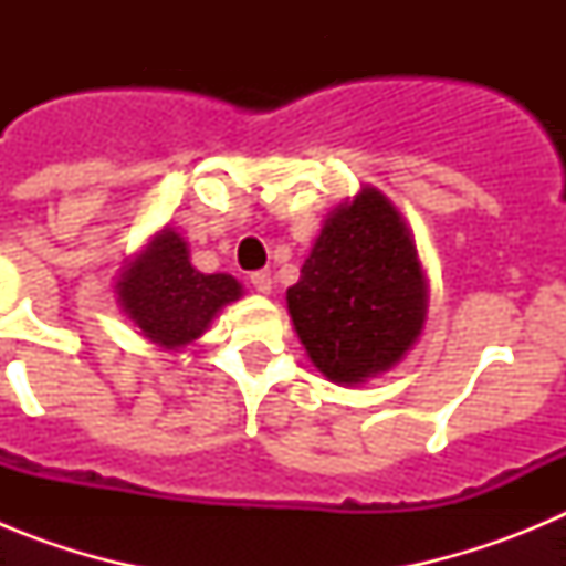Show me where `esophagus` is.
Instances as JSON below:
<instances>
[{
	"mask_svg": "<svg viewBox=\"0 0 566 566\" xmlns=\"http://www.w3.org/2000/svg\"><path fill=\"white\" fill-rule=\"evenodd\" d=\"M249 280H252V289H254V292H260V294H269V292H272V283H274V280H272V272H266V269H263V272H254Z\"/></svg>",
	"mask_w": 566,
	"mask_h": 566,
	"instance_id": "34e87169",
	"label": "esophagus"
}]
</instances>
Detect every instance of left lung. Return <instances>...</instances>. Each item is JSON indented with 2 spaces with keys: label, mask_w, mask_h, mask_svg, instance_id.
<instances>
[{
  "label": "left lung",
  "mask_w": 566,
  "mask_h": 566,
  "mask_svg": "<svg viewBox=\"0 0 566 566\" xmlns=\"http://www.w3.org/2000/svg\"><path fill=\"white\" fill-rule=\"evenodd\" d=\"M286 303L308 359L332 382L357 385L394 368L428 314V280L402 212L374 187L339 203Z\"/></svg>",
  "instance_id": "obj_1"
}]
</instances>
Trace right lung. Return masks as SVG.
<instances>
[{
  "label": "right lung",
  "mask_w": 566,
  "mask_h": 566,
  "mask_svg": "<svg viewBox=\"0 0 566 566\" xmlns=\"http://www.w3.org/2000/svg\"><path fill=\"white\" fill-rule=\"evenodd\" d=\"M124 314L149 343L167 352L201 337L227 303L243 294L232 274H203L189 260L187 240L164 227L135 254L115 283Z\"/></svg>",
  "instance_id": "obj_1"
}]
</instances>
